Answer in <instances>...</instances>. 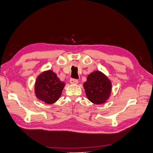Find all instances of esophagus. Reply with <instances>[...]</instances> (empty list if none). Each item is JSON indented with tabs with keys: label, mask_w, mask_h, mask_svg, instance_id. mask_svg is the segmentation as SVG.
I'll return each instance as SVG.
<instances>
[{
	"label": "esophagus",
	"mask_w": 153,
	"mask_h": 153,
	"mask_svg": "<svg viewBox=\"0 0 153 153\" xmlns=\"http://www.w3.org/2000/svg\"><path fill=\"white\" fill-rule=\"evenodd\" d=\"M69 82H70L71 84H78V80L76 79H71Z\"/></svg>",
	"instance_id": "34e87169"
}]
</instances>
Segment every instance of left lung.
<instances>
[{
    "instance_id": "8db88e82",
    "label": "left lung",
    "mask_w": 153,
    "mask_h": 153,
    "mask_svg": "<svg viewBox=\"0 0 153 153\" xmlns=\"http://www.w3.org/2000/svg\"><path fill=\"white\" fill-rule=\"evenodd\" d=\"M84 88L89 100L95 104H101L106 102L109 98L112 83L102 72L95 71L88 75Z\"/></svg>"
}]
</instances>
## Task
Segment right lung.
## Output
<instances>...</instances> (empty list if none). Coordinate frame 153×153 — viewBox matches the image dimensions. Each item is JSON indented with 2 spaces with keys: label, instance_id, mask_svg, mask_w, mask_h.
<instances>
[{
  "label": "right lung",
  "instance_id": "obj_1",
  "mask_svg": "<svg viewBox=\"0 0 153 153\" xmlns=\"http://www.w3.org/2000/svg\"><path fill=\"white\" fill-rule=\"evenodd\" d=\"M65 85L52 70L43 71L35 81V96L46 104H54L62 95Z\"/></svg>",
  "mask_w": 153,
  "mask_h": 153
}]
</instances>
